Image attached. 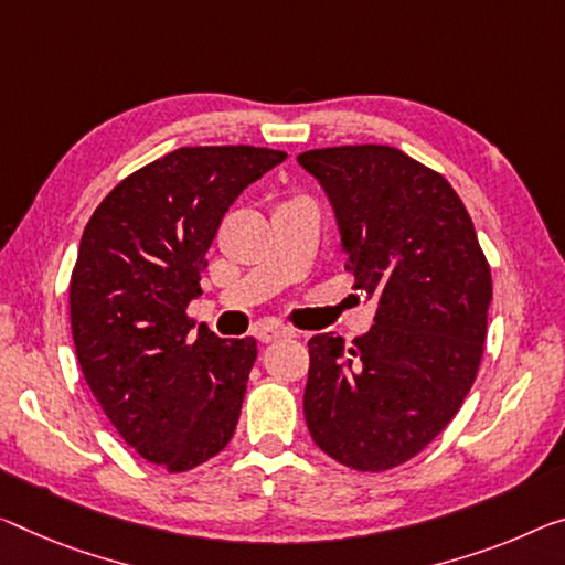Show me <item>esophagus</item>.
Returning a JSON list of instances; mask_svg holds the SVG:
<instances>
[{
    "label": "esophagus",
    "instance_id": "1",
    "mask_svg": "<svg viewBox=\"0 0 565 565\" xmlns=\"http://www.w3.org/2000/svg\"><path fill=\"white\" fill-rule=\"evenodd\" d=\"M292 335H295V331H290V328H285V326H265L257 331V341L273 343V341H277V338H292Z\"/></svg>",
    "mask_w": 565,
    "mask_h": 565
}]
</instances>
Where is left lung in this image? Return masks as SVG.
<instances>
[{"instance_id": "8db88e82", "label": "left lung", "mask_w": 565, "mask_h": 565, "mask_svg": "<svg viewBox=\"0 0 565 565\" xmlns=\"http://www.w3.org/2000/svg\"><path fill=\"white\" fill-rule=\"evenodd\" d=\"M333 206L355 290L376 300L369 333L308 341L302 412L328 457L384 472L452 422L482 359L490 265L462 199L441 173L392 146L298 156Z\"/></svg>"}]
</instances>
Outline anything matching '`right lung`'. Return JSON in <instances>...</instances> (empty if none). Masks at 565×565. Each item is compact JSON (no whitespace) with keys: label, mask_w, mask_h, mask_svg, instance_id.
Masks as SVG:
<instances>
[{"label":"right lung","mask_w":565,"mask_h":565,"mask_svg":"<svg viewBox=\"0 0 565 565\" xmlns=\"http://www.w3.org/2000/svg\"><path fill=\"white\" fill-rule=\"evenodd\" d=\"M285 159L186 146L120 181L85 224L71 280L77 361L120 437L169 472L220 455L237 427L257 341L210 328L189 341L186 308L222 216Z\"/></svg>","instance_id":"obj_1"}]
</instances>
